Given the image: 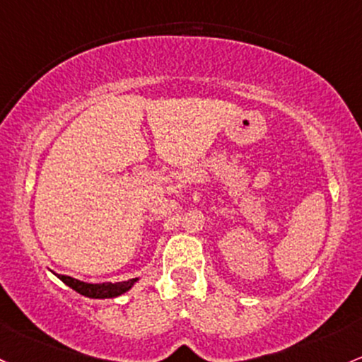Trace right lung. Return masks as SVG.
Here are the masks:
<instances>
[{"label": "right lung", "instance_id": "right-lung-1", "mask_svg": "<svg viewBox=\"0 0 362 362\" xmlns=\"http://www.w3.org/2000/svg\"><path fill=\"white\" fill-rule=\"evenodd\" d=\"M58 278L63 284L69 285L70 288H74L75 292L90 297V299H113V297H118L130 291L139 280V278H132V280L117 281V284H110V281L108 284H86V281L75 280V278L66 275H58Z\"/></svg>", "mask_w": 362, "mask_h": 362}]
</instances>
